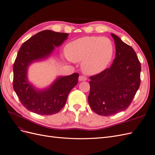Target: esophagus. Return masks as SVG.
Returning a JSON list of instances; mask_svg holds the SVG:
<instances>
[{
    "mask_svg": "<svg viewBox=\"0 0 155 155\" xmlns=\"http://www.w3.org/2000/svg\"><path fill=\"white\" fill-rule=\"evenodd\" d=\"M87 79V77L84 76H80L79 77V80L80 81H86Z\"/></svg>",
    "mask_w": 155,
    "mask_h": 155,
    "instance_id": "34e87169",
    "label": "esophagus"
}]
</instances>
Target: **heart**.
Returning a JSON list of instances; mask_svg holds the SVG:
<instances>
[{
    "label": "heart",
    "mask_w": 155,
    "mask_h": 155,
    "mask_svg": "<svg viewBox=\"0 0 155 155\" xmlns=\"http://www.w3.org/2000/svg\"><path fill=\"white\" fill-rule=\"evenodd\" d=\"M67 58L72 61H82L83 72L90 75L103 71L114 53L113 43L107 37H84L68 43L64 48Z\"/></svg>",
    "instance_id": "b5f03b06"
}]
</instances>
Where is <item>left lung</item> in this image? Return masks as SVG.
Returning a JSON list of instances; mask_svg holds the SVG:
<instances>
[{
	"instance_id": "1",
	"label": "left lung",
	"mask_w": 155,
	"mask_h": 155,
	"mask_svg": "<svg viewBox=\"0 0 155 155\" xmlns=\"http://www.w3.org/2000/svg\"><path fill=\"white\" fill-rule=\"evenodd\" d=\"M116 58L110 68L91 76L88 101L101 116H110L127 109L140 85L141 64L134 49L111 34Z\"/></svg>"
}]
</instances>
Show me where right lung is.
Listing matches in <instances>:
<instances>
[{
  "label": "right lung",
  "mask_w": 155,
  "mask_h": 155,
  "mask_svg": "<svg viewBox=\"0 0 155 155\" xmlns=\"http://www.w3.org/2000/svg\"><path fill=\"white\" fill-rule=\"evenodd\" d=\"M68 34L43 30L23 43L13 64V87L22 105L28 110L41 115L58 113L64 106L70 91L78 83V73L60 77L45 91H36L27 81L26 73L33 61L47 58L54 46L67 39Z\"/></svg>",
  "instance_id": "1"
}]
</instances>
